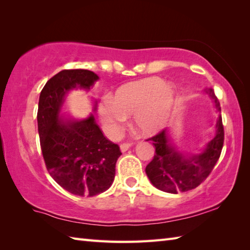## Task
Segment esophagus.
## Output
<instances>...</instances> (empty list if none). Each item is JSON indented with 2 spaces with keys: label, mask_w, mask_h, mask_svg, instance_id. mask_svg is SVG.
Returning <instances> with one entry per match:
<instances>
[{
  "label": "esophagus",
  "mask_w": 250,
  "mask_h": 250,
  "mask_svg": "<svg viewBox=\"0 0 250 250\" xmlns=\"http://www.w3.org/2000/svg\"><path fill=\"white\" fill-rule=\"evenodd\" d=\"M132 146V144H130V143H125V144H121L120 145V150L121 152H125L128 149H130V147Z\"/></svg>",
  "instance_id": "1"
}]
</instances>
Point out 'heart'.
Masks as SVG:
<instances>
[{"label":"heart","mask_w":250,"mask_h":250,"mask_svg":"<svg viewBox=\"0 0 250 250\" xmlns=\"http://www.w3.org/2000/svg\"><path fill=\"white\" fill-rule=\"evenodd\" d=\"M177 101L174 84L161 77H147L121 84L111 101L104 99L99 105V116L105 130L117 135L128 117L133 116L134 128L143 135L159 133L171 117Z\"/></svg>","instance_id":"obj_1"}]
</instances>
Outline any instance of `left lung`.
Instances as JSON below:
<instances>
[{"mask_svg": "<svg viewBox=\"0 0 250 250\" xmlns=\"http://www.w3.org/2000/svg\"><path fill=\"white\" fill-rule=\"evenodd\" d=\"M213 101L218 118L215 125V135L198 153H187L179 150L174 143L172 131L164 129L152 141L156 155L146 167V174L150 183L164 192L177 194L192 190L208 176L220 157L224 146V125L220 115V104L213 89H205Z\"/></svg>", "mask_w": 250, "mask_h": 250, "instance_id": "obj_1", "label": "left lung"}]
</instances>
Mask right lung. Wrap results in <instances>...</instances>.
Returning <instances> with one entry per match:
<instances>
[{
    "mask_svg": "<svg viewBox=\"0 0 250 250\" xmlns=\"http://www.w3.org/2000/svg\"><path fill=\"white\" fill-rule=\"evenodd\" d=\"M100 77L88 70L61 71L46 83L40 94L37 128L50 176L68 192L93 196L107 190L115 178L119 146L104 136L92 113L78 119L65 113L67 94L90 91Z\"/></svg>",
    "mask_w": 250,
    "mask_h": 250,
    "instance_id": "add662e5",
    "label": "right lung"
}]
</instances>
